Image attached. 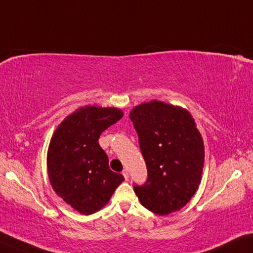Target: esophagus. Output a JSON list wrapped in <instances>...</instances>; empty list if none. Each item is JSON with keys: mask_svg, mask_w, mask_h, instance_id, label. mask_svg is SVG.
<instances>
[{"mask_svg": "<svg viewBox=\"0 0 253 253\" xmlns=\"http://www.w3.org/2000/svg\"><path fill=\"white\" fill-rule=\"evenodd\" d=\"M122 174H123V176H124V178H126V180L127 181L129 180V172H127L126 169H124L123 172H122Z\"/></svg>", "mask_w": 253, "mask_h": 253, "instance_id": "34e87169", "label": "esophagus"}]
</instances>
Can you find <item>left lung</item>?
Instances as JSON below:
<instances>
[{"instance_id": "obj_1", "label": "left lung", "mask_w": 253, "mask_h": 253, "mask_svg": "<svg viewBox=\"0 0 253 253\" xmlns=\"http://www.w3.org/2000/svg\"><path fill=\"white\" fill-rule=\"evenodd\" d=\"M129 118L148 170L146 183L133 186L138 199L161 216L180 211L199 188L205 163L204 140L192 115L151 100L132 108Z\"/></svg>"}]
</instances>
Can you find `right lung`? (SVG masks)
<instances>
[{
  "mask_svg": "<svg viewBox=\"0 0 253 253\" xmlns=\"http://www.w3.org/2000/svg\"><path fill=\"white\" fill-rule=\"evenodd\" d=\"M116 107H80L56 127L47 151L50 185L57 196L83 215H91L110 201L124 181L108 166L99 146L102 132L122 119Z\"/></svg>",
  "mask_w": 253,
  "mask_h": 253,
  "instance_id": "right-lung-1",
  "label": "right lung"
}]
</instances>
